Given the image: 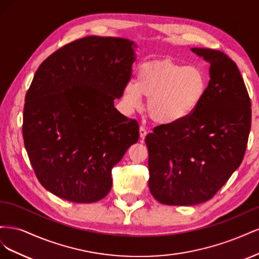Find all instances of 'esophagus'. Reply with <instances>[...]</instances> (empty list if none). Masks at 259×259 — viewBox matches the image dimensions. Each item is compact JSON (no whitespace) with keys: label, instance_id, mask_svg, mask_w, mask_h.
I'll return each mask as SVG.
<instances>
[{"label":"esophagus","instance_id":"34e87169","mask_svg":"<svg viewBox=\"0 0 259 259\" xmlns=\"http://www.w3.org/2000/svg\"><path fill=\"white\" fill-rule=\"evenodd\" d=\"M139 134H140V138H145L146 135H147V130L145 126H140L139 128Z\"/></svg>","mask_w":259,"mask_h":259}]
</instances>
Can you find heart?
Masks as SVG:
<instances>
[{
	"mask_svg": "<svg viewBox=\"0 0 259 259\" xmlns=\"http://www.w3.org/2000/svg\"><path fill=\"white\" fill-rule=\"evenodd\" d=\"M207 90V76L198 66L175 61L148 65L137 73L136 83L124 85L125 110L139 109L143 96L149 98L148 112L161 124H175L189 117L199 107Z\"/></svg>",
	"mask_w": 259,
	"mask_h": 259,
	"instance_id": "obj_1",
	"label": "heart"
}]
</instances>
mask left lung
<instances>
[{"mask_svg":"<svg viewBox=\"0 0 259 259\" xmlns=\"http://www.w3.org/2000/svg\"><path fill=\"white\" fill-rule=\"evenodd\" d=\"M191 51L210 65L204 98L186 120L155 126L145 139L149 189L166 205H195L213 198L240 166L252 122L236 62L221 51Z\"/></svg>","mask_w":259,"mask_h":259,"instance_id":"obj_1","label":"left lung"}]
</instances>
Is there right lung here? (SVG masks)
Returning <instances> with one entry per match:
<instances>
[{
    "mask_svg": "<svg viewBox=\"0 0 259 259\" xmlns=\"http://www.w3.org/2000/svg\"><path fill=\"white\" fill-rule=\"evenodd\" d=\"M133 48L126 38L86 36L36 70L23 107V142L38 182L61 199L105 198L112 167L138 142V122L114 108L131 80Z\"/></svg>",
    "mask_w": 259,
    "mask_h": 259,
    "instance_id": "right-lung-1",
    "label": "right lung"
}]
</instances>
